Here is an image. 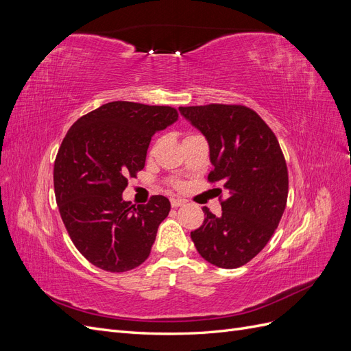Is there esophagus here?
<instances>
[{
	"mask_svg": "<svg viewBox=\"0 0 351 351\" xmlns=\"http://www.w3.org/2000/svg\"><path fill=\"white\" fill-rule=\"evenodd\" d=\"M184 204H186V200H183V199H176V197L171 199V206H173V208L183 206Z\"/></svg>",
	"mask_w": 351,
	"mask_h": 351,
	"instance_id": "34e87169",
	"label": "esophagus"
}]
</instances>
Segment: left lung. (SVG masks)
<instances>
[{
	"mask_svg": "<svg viewBox=\"0 0 351 351\" xmlns=\"http://www.w3.org/2000/svg\"><path fill=\"white\" fill-rule=\"evenodd\" d=\"M178 111L208 141L214 165L208 180L228 192L221 202V217L205 206L204 224L190 236L209 263L239 268L267 246L284 214L289 173L280 143L268 124L243 105L210 104Z\"/></svg>",
	"mask_w": 351,
	"mask_h": 351,
	"instance_id": "left-lung-1",
	"label": "left lung"
}]
</instances>
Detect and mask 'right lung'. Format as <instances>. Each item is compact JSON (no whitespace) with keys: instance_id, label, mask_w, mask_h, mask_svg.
Instances as JSON below:
<instances>
[{"instance_id":"1","label":"right lung","mask_w":351,"mask_h":351,"mask_svg":"<svg viewBox=\"0 0 351 351\" xmlns=\"http://www.w3.org/2000/svg\"><path fill=\"white\" fill-rule=\"evenodd\" d=\"M177 120L171 107L114 101L67 132L54 164L56 199L74 246L95 267L125 272L149 256L171 204L158 195L134 206L121 195L143 169L152 136Z\"/></svg>"}]
</instances>
